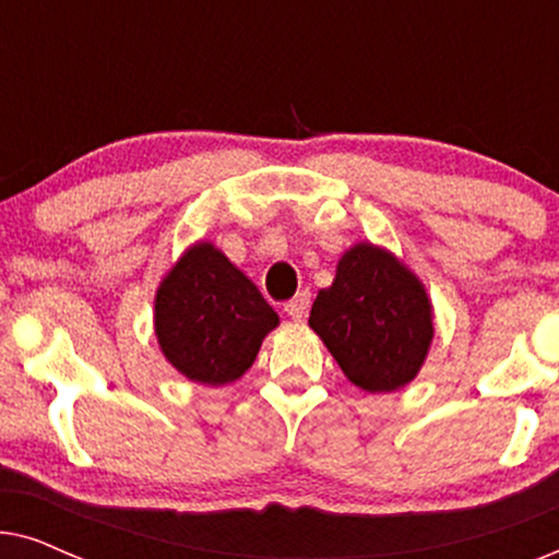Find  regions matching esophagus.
Here are the masks:
<instances>
[{"label":"esophagus","mask_w":559,"mask_h":559,"mask_svg":"<svg viewBox=\"0 0 559 559\" xmlns=\"http://www.w3.org/2000/svg\"><path fill=\"white\" fill-rule=\"evenodd\" d=\"M308 310H310V293H297L293 300H289L287 305H285V312L289 318H295V320H300V318H305L308 316Z\"/></svg>","instance_id":"1"}]
</instances>
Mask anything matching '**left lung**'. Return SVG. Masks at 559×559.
Here are the masks:
<instances>
[{"instance_id":"obj_1","label":"left lung","mask_w":559,"mask_h":559,"mask_svg":"<svg viewBox=\"0 0 559 559\" xmlns=\"http://www.w3.org/2000/svg\"><path fill=\"white\" fill-rule=\"evenodd\" d=\"M423 280L384 247L358 241L343 251L331 287L312 302L310 328L350 384L396 392L423 369L435 338Z\"/></svg>"}]
</instances>
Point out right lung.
<instances>
[{"instance_id": "add662e5", "label": "right lung", "mask_w": 559, "mask_h": 559, "mask_svg": "<svg viewBox=\"0 0 559 559\" xmlns=\"http://www.w3.org/2000/svg\"><path fill=\"white\" fill-rule=\"evenodd\" d=\"M280 316L211 241H195L155 293L159 350L188 381L224 386L251 369Z\"/></svg>"}]
</instances>
